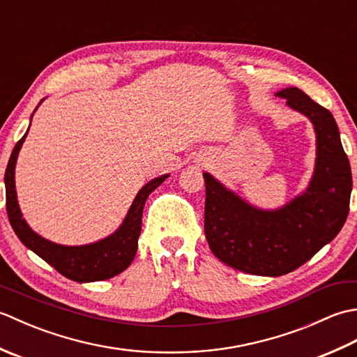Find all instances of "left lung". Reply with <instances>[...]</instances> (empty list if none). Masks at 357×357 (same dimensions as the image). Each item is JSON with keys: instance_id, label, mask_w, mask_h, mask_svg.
Here are the masks:
<instances>
[{"instance_id": "left-lung-1", "label": "left lung", "mask_w": 357, "mask_h": 357, "mask_svg": "<svg viewBox=\"0 0 357 357\" xmlns=\"http://www.w3.org/2000/svg\"><path fill=\"white\" fill-rule=\"evenodd\" d=\"M276 96L314 127L316 165L307 190L284 207L262 210L204 173V230L210 250L229 267L259 276L287 275L335 239L347 221L353 188L350 161L331 112L298 87Z\"/></svg>"}]
</instances>
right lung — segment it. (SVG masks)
Segmentation results:
<instances>
[{
    "instance_id": "obj_1",
    "label": "right lung",
    "mask_w": 357,
    "mask_h": 357,
    "mask_svg": "<svg viewBox=\"0 0 357 357\" xmlns=\"http://www.w3.org/2000/svg\"><path fill=\"white\" fill-rule=\"evenodd\" d=\"M27 132L12 150L4 174L6 210L15 234L29 250H32L67 279L77 280V282H95V280H105L119 275L132 264L138 250L144 204L149 195L158 185H161L165 178H169V174L151 179L141 188L128 208L124 222L110 236L87 245H59L44 239L30 229L18 206L17 190H15V165H17V158Z\"/></svg>"
}]
</instances>
